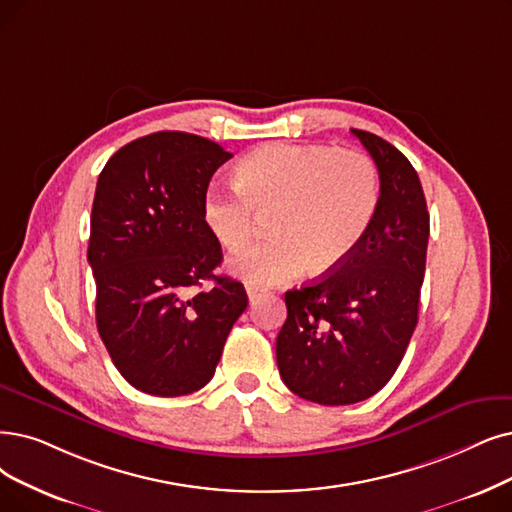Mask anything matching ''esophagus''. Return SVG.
I'll list each match as a JSON object with an SVG mask.
<instances>
[{
  "instance_id": "esophagus-1",
  "label": "esophagus",
  "mask_w": 512,
  "mask_h": 512,
  "mask_svg": "<svg viewBox=\"0 0 512 512\" xmlns=\"http://www.w3.org/2000/svg\"><path fill=\"white\" fill-rule=\"evenodd\" d=\"M245 292H248V298H250V302L258 300V298L264 294V290H262V288H258V285H248V288H245Z\"/></svg>"
}]
</instances>
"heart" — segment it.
Segmentation results:
<instances>
[{"mask_svg": "<svg viewBox=\"0 0 512 512\" xmlns=\"http://www.w3.org/2000/svg\"><path fill=\"white\" fill-rule=\"evenodd\" d=\"M380 206V174L361 151L275 142L241 157L235 187H210L201 216L216 241L231 252L269 214L267 239L231 260L235 275L254 285H275L306 267L330 271L349 258L370 231Z\"/></svg>", "mask_w": 512, "mask_h": 512, "instance_id": "b5f03b06", "label": "heart"}]
</instances>
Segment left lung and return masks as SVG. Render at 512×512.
Wrapping results in <instances>:
<instances>
[{
  "label": "left lung",
  "mask_w": 512,
  "mask_h": 512,
  "mask_svg": "<svg viewBox=\"0 0 512 512\" xmlns=\"http://www.w3.org/2000/svg\"><path fill=\"white\" fill-rule=\"evenodd\" d=\"M380 174V206L359 248L325 277L285 292L277 365L319 405L370 399L393 378L418 323L428 210L420 178L384 138L351 130Z\"/></svg>",
  "instance_id": "1"
}]
</instances>
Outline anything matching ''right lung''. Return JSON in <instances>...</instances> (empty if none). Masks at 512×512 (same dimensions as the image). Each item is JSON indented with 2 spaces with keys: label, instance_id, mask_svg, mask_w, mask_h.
<instances>
[{
  "label": "right lung",
  "instance_id": "1",
  "mask_svg": "<svg viewBox=\"0 0 512 512\" xmlns=\"http://www.w3.org/2000/svg\"><path fill=\"white\" fill-rule=\"evenodd\" d=\"M231 157L208 138L155 132L121 147L98 176L88 245L96 327L142 393L206 386L248 306L239 281L214 275L222 248L201 216L210 178ZM203 280L215 288L191 295Z\"/></svg>",
  "mask_w": 512,
  "mask_h": 512
}]
</instances>
